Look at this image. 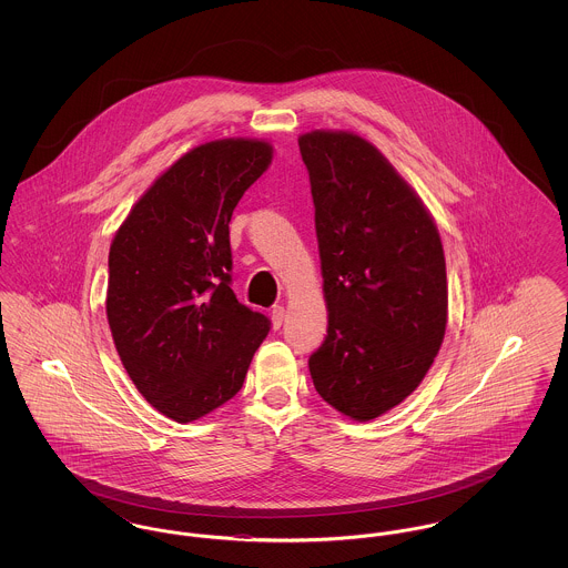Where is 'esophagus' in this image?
Masks as SVG:
<instances>
[{"label":"esophagus","instance_id":"esophagus-1","mask_svg":"<svg viewBox=\"0 0 568 568\" xmlns=\"http://www.w3.org/2000/svg\"><path fill=\"white\" fill-rule=\"evenodd\" d=\"M271 320H272V327L274 329H278L281 325H283V322H285V306H272L271 311Z\"/></svg>","mask_w":568,"mask_h":568}]
</instances>
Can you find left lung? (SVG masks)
Instances as JSON below:
<instances>
[{
    "label": "left lung",
    "mask_w": 568,
    "mask_h": 568,
    "mask_svg": "<svg viewBox=\"0 0 568 568\" xmlns=\"http://www.w3.org/2000/svg\"><path fill=\"white\" fill-rule=\"evenodd\" d=\"M320 243L327 336L308 371L327 405L371 422L424 381L447 327V271L422 197L353 132L297 138Z\"/></svg>",
    "instance_id": "left-lung-1"
}]
</instances>
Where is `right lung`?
Here are the masks:
<instances>
[{
  "label": "right lung",
  "mask_w": 568,
  "mask_h": 568,
  "mask_svg": "<svg viewBox=\"0 0 568 568\" xmlns=\"http://www.w3.org/2000/svg\"><path fill=\"white\" fill-rule=\"evenodd\" d=\"M271 162V142L257 138L191 149L140 195L110 244L114 347L146 403L179 424L239 394L271 329L230 287V219Z\"/></svg>",
  "instance_id": "1"
}]
</instances>
